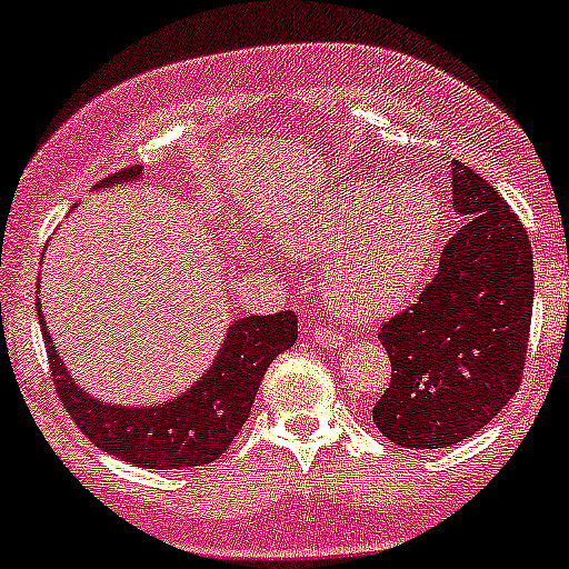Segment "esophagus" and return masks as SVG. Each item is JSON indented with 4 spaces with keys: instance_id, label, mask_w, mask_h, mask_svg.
Here are the masks:
<instances>
[{
    "instance_id": "esophagus-1",
    "label": "esophagus",
    "mask_w": 569,
    "mask_h": 569,
    "mask_svg": "<svg viewBox=\"0 0 569 569\" xmlns=\"http://www.w3.org/2000/svg\"><path fill=\"white\" fill-rule=\"evenodd\" d=\"M312 345L318 347H341V341H345V337L337 331H328V328H315V331L310 333Z\"/></svg>"
}]
</instances>
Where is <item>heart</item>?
<instances>
[{
  "label": "heart",
  "mask_w": 569,
  "mask_h": 569,
  "mask_svg": "<svg viewBox=\"0 0 569 569\" xmlns=\"http://www.w3.org/2000/svg\"><path fill=\"white\" fill-rule=\"evenodd\" d=\"M442 232V203L427 182L352 177L283 228L293 254L323 262L326 302L355 323L379 320L429 276Z\"/></svg>",
  "instance_id": "b5f03b06"
}]
</instances>
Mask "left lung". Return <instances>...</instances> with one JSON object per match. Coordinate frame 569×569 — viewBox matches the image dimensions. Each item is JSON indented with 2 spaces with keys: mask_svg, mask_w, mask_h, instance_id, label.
<instances>
[{
  "mask_svg": "<svg viewBox=\"0 0 569 569\" xmlns=\"http://www.w3.org/2000/svg\"><path fill=\"white\" fill-rule=\"evenodd\" d=\"M450 174L461 224L419 305L379 333L392 381L373 406V423L413 450L463 442L515 397L532 318L525 228L488 180L461 161Z\"/></svg>",
  "mask_w": 569,
  "mask_h": 569,
  "instance_id": "1",
  "label": "left lung"
}]
</instances>
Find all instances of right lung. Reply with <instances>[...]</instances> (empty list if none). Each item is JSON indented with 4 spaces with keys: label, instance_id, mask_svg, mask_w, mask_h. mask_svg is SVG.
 <instances>
[{
    "label": "right lung",
    "instance_id": "right-lung-1",
    "mask_svg": "<svg viewBox=\"0 0 569 569\" xmlns=\"http://www.w3.org/2000/svg\"><path fill=\"white\" fill-rule=\"evenodd\" d=\"M142 167L121 169L94 190L137 182ZM52 381L73 423L100 450L142 469H188L217 461L249 419L259 381L272 360L297 341V315H249L232 320L209 368L174 400L121 406L89 395L68 371L37 297Z\"/></svg>",
    "mask_w": 569,
    "mask_h": 569
}]
</instances>
